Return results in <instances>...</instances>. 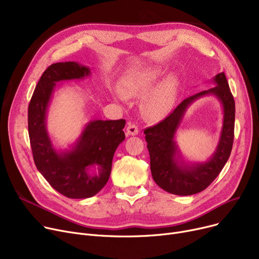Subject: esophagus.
Wrapping results in <instances>:
<instances>
[{"label": "esophagus", "mask_w": 259, "mask_h": 259, "mask_svg": "<svg viewBox=\"0 0 259 259\" xmlns=\"http://www.w3.org/2000/svg\"><path fill=\"white\" fill-rule=\"evenodd\" d=\"M138 133H139L138 126L134 125V124H131V122H130V124L127 127V130H126L127 137H129V135H138Z\"/></svg>", "instance_id": "34e87169"}]
</instances>
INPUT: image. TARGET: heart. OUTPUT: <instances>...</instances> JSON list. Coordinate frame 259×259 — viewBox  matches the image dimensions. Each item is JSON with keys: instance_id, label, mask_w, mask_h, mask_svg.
Wrapping results in <instances>:
<instances>
[{"instance_id": "obj_1", "label": "heart", "mask_w": 259, "mask_h": 259, "mask_svg": "<svg viewBox=\"0 0 259 259\" xmlns=\"http://www.w3.org/2000/svg\"><path fill=\"white\" fill-rule=\"evenodd\" d=\"M157 78L158 72L156 71L128 76L122 83V92L119 90L115 91V97L117 99H124L125 94H144L152 88ZM176 97H178V81L172 77L166 78L144 98L142 104L144 114L150 119L165 117L173 108Z\"/></svg>"}]
</instances>
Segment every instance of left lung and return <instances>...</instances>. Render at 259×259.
<instances>
[{"instance_id":"obj_1","label":"left lung","mask_w":259,"mask_h":259,"mask_svg":"<svg viewBox=\"0 0 259 259\" xmlns=\"http://www.w3.org/2000/svg\"><path fill=\"white\" fill-rule=\"evenodd\" d=\"M213 81L216 86L187 98L165 119L144 131L152 178L169 193L186 196L201 192L217 178L230 157L234 140L235 102L224 72L216 74ZM208 94L215 95L223 105L224 121L220 142L210 160L187 165L179 160L180 152L174 142V135L187 107Z\"/></svg>"}]
</instances>
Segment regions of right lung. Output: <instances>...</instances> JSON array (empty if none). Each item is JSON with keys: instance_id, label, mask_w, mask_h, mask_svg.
Listing matches in <instances>:
<instances>
[{"instance_id": "1", "label": "right lung", "mask_w": 259, "mask_h": 259, "mask_svg": "<svg viewBox=\"0 0 259 259\" xmlns=\"http://www.w3.org/2000/svg\"><path fill=\"white\" fill-rule=\"evenodd\" d=\"M90 69L76 62L50 65L40 76L28 106V133L34 164L49 185L69 198L99 193L111 173L112 159L125 140L126 120H92L85 126L71 150L58 152L46 129L47 107L60 80L79 79Z\"/></svg>"}]
</instances>
